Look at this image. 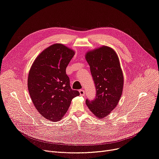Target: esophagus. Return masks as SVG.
Instances as JSON below:
<instances>
[{"label":"esophagus","mask_w":159,"mask_h":159,"mask_svg":"<svg viewBox=\"0 0 159 159\" xmlns=\"http://www.w3.org/2000/svg\"><path fill=\"white\" fill-rule=\"evenodd\" d=\"M79 93H80V95L81 96H83L85 94V91L83 89H81V90H79Z\"/></svg>","instance_id":"1"}]
</instances>
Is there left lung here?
<instances>
[{
	"label": "left lung",
	"instance_id": "left-lung-1",
	"mask_svg": "<svg viewBox=\"0 0 159 159\" xmlns=\"http://www.w3.org/2000/svg\"><path fill=\"white\" fill-rule=\"evenodd\" d=\"M86 60L94 81L96 96L86 104L98 119H103L118 104L121 97L124 77L115 51L109 46L88 52Z\"/></svg>",
	"mask_w": 159,
	"mask_h": 159
}]
</instances>
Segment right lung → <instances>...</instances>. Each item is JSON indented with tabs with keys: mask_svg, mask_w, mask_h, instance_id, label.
<instances>
[{
	"mask_svg": "<svg viewBox=\"0 0 159 159\" xmlns=\"http://www.w3.org/2000/svg\"><path fill=\"white\" fill-rule=\"evenodd\" d=\"M74 50L62 44H54L35 59L29 70L27 86L32 102L40 114L52 122L66 113L72 99L79 96L70 86L66 67Z\"/></svg>",
	"mask_w": 159,
	"mask_h": 159,
	"instance_id": "1",
	"label": "right lung"
}]
</instances>
